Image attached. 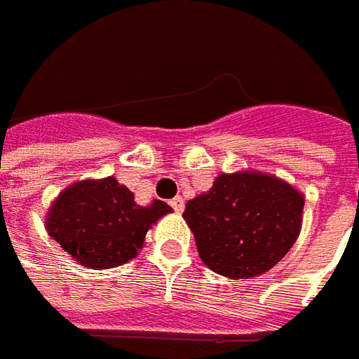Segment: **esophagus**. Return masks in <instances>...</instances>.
Returning <instances> with one entry per match:
<instances>
[{"label":"esophagus","mask_w":359,"mask_h":359,"mask_svg":"<svg viewBox=\"0 0 359 359\" xmlns=\"http://www.w3.org/2000/svg\"><path fill=\"white\" fill-rule=\"evenodd\" d=\"M169 204H171V208H173L175 212H184L186 202H184V198H182V196H175L173 200H169Z\"/></svg>","instance_id":"esophagus-1"}]
</instances>
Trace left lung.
Wrapping results in <instances>:
<instances>
[{"mask_svg":"<svg viewBox=\"0 0 359 359\" xmlns=\"http://www.w3.org/2000/svg\"><path fill=\"white\" fill-rule=\"evenodd\" d=\"M304 198L268 173H222L186 204L184 218L202 262L226 278L249 280L271 269L300 233Z\"/></svg>","mask_w":359,"mask_h":359,"instance_id":"1","label":"left lung"}]
</instances>
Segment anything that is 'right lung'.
<instances>
[{
    "label": "right lung",
    "mask_w": 359,
    "mask_h": 359,
    "mask_svg": "<svg viewBox=\"0 0 359 359\" xmlns=\"http://www.w3.org/2000/svg\"><path fill=\"white\" fill-rule=\"evenodd\" d=\"M171 212L161 200L139 206L116 177L67 188L46 217L48 235L86 268H116L133 259L153 222Z\"/></svg>",
    "instance_id": "1"
}]
</instances>
